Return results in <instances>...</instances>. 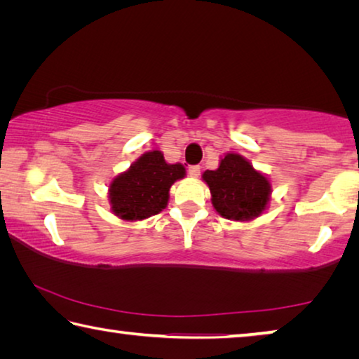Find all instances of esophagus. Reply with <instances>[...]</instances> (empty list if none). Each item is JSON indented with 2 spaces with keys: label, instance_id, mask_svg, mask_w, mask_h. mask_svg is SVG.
<instances>
[{
  "label": "esophagus",
  "instance_id": "esophagus-1",
  "mask_svg": "<svg viewBox=\"0 0 359 359\" xmlns=\"http://www.w3.org/2000/svg\"><path fill=\"white\" fill-rule=\"evenodd\" d=\"M188 174H190V177H199V174H201V166L194 165V166H190L188 168Z\"/></svg>",
  "mask_w": 359,
  "mask_h": 359
}]
</instances>
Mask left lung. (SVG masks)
Masks as SVG:
<instances>
[{"instance_id": "1", "label": "left lung", "mask_w": 359, "mask_h": 359, "mask_svg": "<svg viewBox=\"0 0 359 359\" xmlns=\"http://www.w3.org/2000/svg\"><path fill=\"white\" fill-rule=\"evenodd\" d=\"M203 180L209 187L217 214L228 220L252 222L269 205V177L239 154H224L215 171H204Z\"/></svg>"}]
</instances>
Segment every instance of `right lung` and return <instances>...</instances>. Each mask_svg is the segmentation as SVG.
Wrapping results in <instances>:
<instances>
[{"instance_id": "right-lung-1", "label": "right lung", "mask_w": 359, "mask_h": 359, "mask_svg": "<svg viewBox=\"0 0 359 359\" xmlns=\"http://www.w3.org/2000/svg\"><path fill=\"white\" fill-rule=\"evenodd\" d=\"M185 175L184 165H169L160 150L145 151L109 184L112 214L126 222H141L160 214L166 209L172 184Z\"/></svg>"}]
</instances>
